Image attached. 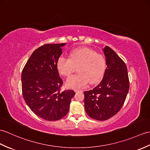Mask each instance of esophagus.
Here are the masks:
<instances>
[{
  "mask_svg": "<svg viewBox=\"0 0 150 150\" xmlns=\"http://www.w3.org/2000/svg\"><path fill=\"white\" fill-rule=\"evenodd\" d=\"M75 93H78V92H83L82 90H80V89H75Z\"/></svg>",
  "mask_w": 150,
  "mask_h": 150,
  "instance_id": "34e87169",
  "label": "esophagus"
}]
</instances>
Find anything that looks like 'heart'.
<instances>
[{
	"instance_id": "1",
	"label": "heart",
	"mask_w": 150,
	"mask_h": 150,
	"mask_svg": "<svg viewBox=\"0 0 150 150\" xmlns=\"http://www.w3.org/2000/svg\"><path fill=\"white\" fill-rule=\"evenodd\" d=\"M78 67L79 74L68 78L65 82L68 88L79 89L100 81L106 68V59L102 54H97L88 48L73 50L69 59L61 56L57 61V69L60 74L68 76Z\"/></svg>"
}]
</instances>
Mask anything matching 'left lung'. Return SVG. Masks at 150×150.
<instances>
[{"mask_svg": "<svg viewBox=\"0 0 150 150\" xmlns=\"http://www.w3.org/2000/svg\"><path fill=\"white\" fill-rule=\"evenodd\" d=\"M103 52L107 68L99 84L84 91L85 110L94 120L104 121L119 112L129 90L127 68L112 49L105 46Z\"/></svg>", "mask_w": 150, "mask_h": 150, "instance_id": "8db88e82", "label": "left lung"}]
</instances>
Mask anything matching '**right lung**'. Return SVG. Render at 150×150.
Returning a JSON list of instances; mask_svg holds the SVG:
<instances>
[{
    "mask_svg": "<svg viewBox=\"0 0 150 150\" xmlns=\"http://www.w3.org/2000/svg\"><path fill=\"white\" fill-rule=\"evenodd\" d=\"M66 43L46 44L33 52L22 73L23 97L38 117L56 121L67 114L73 90L61 92L63 81L57 69V61Z\"/></svg>",
    "mask_w": 150,
    "mask_h": 150,
    "instance_id": "add662e5",
    "label": "right lung"
}]
</instances>
